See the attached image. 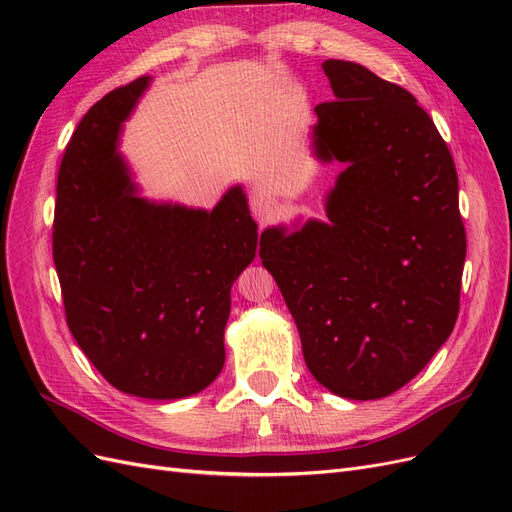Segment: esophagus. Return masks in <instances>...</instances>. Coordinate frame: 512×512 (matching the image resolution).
Masks as SVG:
<instances>
[{
    "mask_svg": "<svg viewBox=\"0 0 512 512\" xmlns=\"http://www.w3.org/2000/svg\"><path fill=\"white\" fill-rule=\"evenodd\" d=\"M252 211L260 222H267L269 218H273V213L277 211V203L275 198H271L269 192H254L252 196Z\"/></svg>",
    "mask_w": 512,
    "mask_h": 512,
    "instance_id": "1",
    "label": "esophagus"
}]
</instances>
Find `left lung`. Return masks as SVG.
<instances>
[{
  "label": "left lung",
  "mask_w": 512,
  "mask_h": 512,
  "mask_svg": "<svg viewBox=\"0 0 512 512\" xmlns=\"http://www.w3.org/2000/svg\"><path fill=\"white\" fill-rule=\"evenodd\" d=\"M322 70L335 100L314 108V153L346 164L329 222L267 228L258 254L312 376L339 397L380 399L453 333L466 260L457 170L410 91L352 61Z\"/></svg>",
  "instance_id": "obj_1"
}]
</instances>
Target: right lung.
Masks as SVG:
<instances>
[{
	"label": "right lung",
	"mask_w": 512,
	"mask_h": 512,
	"mask_svg": "<svg viewBox=\"0 0 512 512\" xmlns=\"http://www.w3.org/2000/svg\"><path fill=\"white\" fill-rule=\"evenodd\" d=\"M141 76L89 108L61 158L53 260L76 344L115 389L181 399L218 378L230 288L256 256L241 185L213 211L151 203L117 151L149 85Z\"/></svg>",
	"instance_id": "obj_1"
}]
</instances>
